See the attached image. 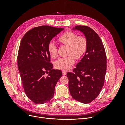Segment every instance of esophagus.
I'll use <instances>...</instances> for the list:
<instances>
[{
    "label": "esophagus",
    "instance_id": "34e87169",
    "mask_svg": "<svg viewBox=\"0 0 125 125\" xmlns=\"http://www.w3.org/2000/svg\"><path fill=\"white\" fill-rule=\"evenodd\" d=\"M66 73H67V71H65V70L62 71V74H63V75H66Z\"/></svg>",
    "mask_w": 125,
    "mask_h": 125
}]
</instances>
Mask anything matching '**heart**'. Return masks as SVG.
Listing matches in <instances>:
<instances>
[{"label":"heart","instance_id":"b5f03b06","mask_svg":"<svg viewBox=\"0 0 125 125\" xmlns=\"http://www.w3.org/2000/svg\"><path fill=\"white\" fill-rule=\"evenodd\" d=\"M60 43L68 46V56L60 58L55 62L56 68L61 70H68L74 63L75 58L79 59L82 58L87 50L88 41L83 35H78L71 31H66L58 38ZM47 50L52 57H55L57 54L56 45L51 42L48 43Z\"/></svg>","mask_w":125,"mask_h":125}]
</instances>
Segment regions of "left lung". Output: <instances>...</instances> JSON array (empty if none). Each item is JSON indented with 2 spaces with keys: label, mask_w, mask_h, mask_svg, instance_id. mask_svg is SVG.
I'll return each mask as SVG.
<instances>
[{
  "label": "left lung",
  "mask_w": 125,
  "mask_h": 125,
  "mask_svg": "<svg viewBox=\"0 0 125 125\" xmlns=\"http://www.w3.org/2000/svg\"><path fill=\"white\" fill-rule=\"evenodd\" d=\"M73 30L83 32L88 41L83 57L73 73H68L69 90L74 99L82 103H90L99 95L104 83L106 71V55L100 36L93 29L85 25H77Z\"/></svg>",
  "instance_id": "8db88e82"
}]
</instances>
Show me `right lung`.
I'll use <instances>...</instances> for the list:
<instances>
[{"instance_id": "right-lung-1", "label": "right lung", "mask_w": 125, "mask_h": 125, "mask_svg": "<svg viewBox=\"0 0 125 125\" xmlns=\"http://www.w3.org/2000/svg\"><path fill=\"white\" fill-rule=\"evenodd\" d=\"M63 30L48 25L37 26L29 30L21 40L18 67L26 95L35 104H42L53 97L56 83L62 76L61 70L52 69L47 46Z\"/></svg>"}]
</instances>
